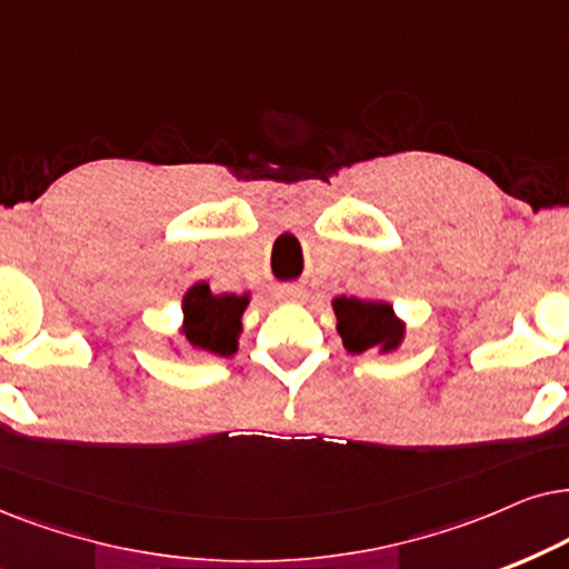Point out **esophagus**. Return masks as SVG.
Masks as SVG:
<instances>
[{"label": "esophagus", "instance_id": "obj_1", "mask_svg": "<svg viewBox=\"0 0 569 569\" xmlns=\"http://www.w3.org/2000/svg\"><path fill=\"white\" fill-rule=\"evenodd\" d=\"M276 299H280V301H305L307 291L301 289V286H280V289L276 291Z\"/></svg>", "mask_w": 569, "mask_h": 569}]
</instances>
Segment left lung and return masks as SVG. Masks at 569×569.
Here are the masks:
<instances>
[{
	"label": "left lung",
	"instance_id": "1",
	"mask_svg": "<svg viewBox=\"0 0 569 569\" xmlns=\"http://www.w3.org/2000/svg\"><path fill=\"white\" fill-rule=\"evenodd\" d=\"M332 309L338 317L340 338L351 353L372 351V348L392 351L403 338V322H398L392 307L382 301L338 297L332 301Z\"/></svg>",
	"mask_w": 569,
	"mask_h": 569
}]
</instances>
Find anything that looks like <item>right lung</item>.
<instances>
[{
	"mask_svg": "<svg viewBox=\"0 0 569 569\" xmlns=\"http://www.w3.org/2000/svg\"><path fill=\"white\" fill-rule=\"evenodd\" d=\"M249 305L247 293H221L213 297L208 283H197L184 297V336L200 351L231 356L237 351L241 312Z\"/></svg>",
	"mask_w": 569,
	"mask_h": 569,
	"instance_id": "add662e5",
	"label": "right lung"
}]
</instances>
